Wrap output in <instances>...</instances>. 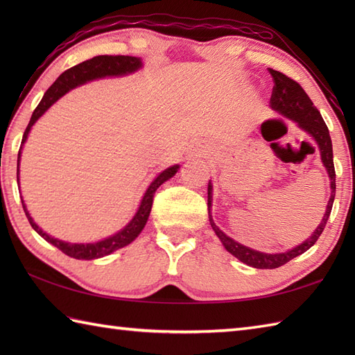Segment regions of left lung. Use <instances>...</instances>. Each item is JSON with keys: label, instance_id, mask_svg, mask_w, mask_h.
Here are the masks:
<instances>
[{"label": "left lung", "instance_id": "obj_1", "mask_svg": "<svg viewBox=\"0 0 355 355\" xmlns=\"http://www.w3.org/2000/svg\"><path fill=\"white\" fill-rule=\"evenodd\" d=\"M268 73L271 74V78H273V82H275L273 93H271V99H270L271 108L277 112H281V114L286 117L296 120L299 126L302 128V130H305L308 134H311L314 140L318 141V145L320 148L322 162L325 164L331 178V198L328 201L327 212L323 215V220L319 224V227L315 229V232H313V235L308 238L305 243L294 247L293 250H288L285 253L270 254V253L256 252L245 245H241L236 243V241H233L232 238L225 235L224 232L218 229V225L214 223L212 216H210V206H212V184L209 182L207 207H209L210 225H212V229L215 230L216 236L221 239L225 250L232 253L241 262H244L247 266L254 267V268H277L284 266V263L290 262L291 259L296 258V256L305 253L310 247H313L315 244V241H318L319 236L322 235L323 229H325L331 209H333L334 197H336V169H334V160H333V143H331L327 123L323 122L319 110L314 107L311 99L305 93V89L300 87L296 80L273 69H268Z\"/></svg>", "mask_w": 355, "mask_h": 355}]
</instances>
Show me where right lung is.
<instances>
[{
  "label": "right lung",
  "mask_w": 355,
  "mask_h": 355,
  "mask_svg": "<svg viewBox=\"0 0 355 355\" xmlns=\"http://www.w3.org/2000/svg\"><path fill=\"white\" fill-rule=\"evenodd\" d=\"M141 67V62L139 58L134 56H94L93 59H88V61H84L82 64H78L71 67V69L65 70L61 76H59L55 84H53L47 92H45L42 101L40 102V105L35 108L32 119L26 128L24 135H22V141L21 145H24V141L28 135L30 128L33 126V123L40 119L45 111H47L53 103H55L59 97H62L67 92H70L71 88L78 87L80 84H85L87 80H93L97 78H105V76H120V74H126V73H132L135 70H139ZM19 157H21V149L18 153V168H19ZM19 171V169H18ZM178 171V164L172 166V168H168L166 171H163L160 175H158L150 186L148 187V191L143 197L140 207L137 210V214L131 220V223L126 225L125 229L120 230L116 235H112L107 239L99 241V243L94 244H70V243H64V241H59L49 236L47 233H44L37 225L33 223L32 216L28 215L24 201L21 198L22 207H24V212L27 220L30 223V225L40 233V235L47 241V243L53 244L55 247H58L59 250L62 253L71 256L74 259H97L102 258V256H107L110 253H112L114 250H119L125 245H128L130 243L137 238L140 235V232L145 227V224L148 221V216L150 214V209H153V201H154V193L155 191L160 187L166 180H169L171 177L175 175V172Z\"/></svg>",
  "instance_id": "add662e5"
}]
</instances>
